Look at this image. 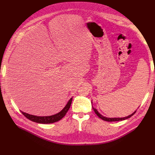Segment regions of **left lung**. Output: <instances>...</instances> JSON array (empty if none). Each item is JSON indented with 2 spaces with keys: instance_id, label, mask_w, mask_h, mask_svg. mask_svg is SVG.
<instances>
[{
  "instance_id": "obj_1",
  "label": "left lung",
  "mask_w": 155,
  "mask_h": 155,
  "mask_svg": "<svg viewBox=\"0 0 155 155\" xmlns=\"http://www.w3.org/2000/svg\"><path fill=\"white\" fill-rule=\"evenodd\" d=\"M92 109H93V110H94V112H95V113L96 114V115L99 117L100 118H101V119H102L103 120H104V121H121V120H126V119H128V118H130L131 116H132L137 111H135V112H134L132 114H130V115H129V116H127V117H124V118H107V117H105V116H102V115H101L99 112H97V110L96 109H94V107H92Z\"/></svg>"
}]
</instances>
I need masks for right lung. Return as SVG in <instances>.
I'll use <instances>...</instances> for the list:
<instances>
[{"label":"right lung","instance_id":"1","mask_svg":"<svg viewBox=\"0 0 155 155\" xmlns=\"http://www.w3.org/2000/svg\"><path fill=\"white\" fill-rule=\"evenodd\" d=\"M72 97L70 98V100L68 101L67 103V104L64 107V109L60 111L59 113L52 115V116H37L34 115H31L29 114L28 113H26V112H22V114L24 115L26 118H27L28 120L34 121V122L36 123H39V124H52L54 122H56V121H58L60 120H61L63 117L65 116V114H67V112L69 110L70 105H71L72 104Z\"/></svg>","mask_w":155,"mask_h":155}]
</instances>
